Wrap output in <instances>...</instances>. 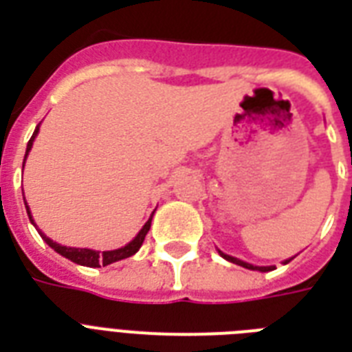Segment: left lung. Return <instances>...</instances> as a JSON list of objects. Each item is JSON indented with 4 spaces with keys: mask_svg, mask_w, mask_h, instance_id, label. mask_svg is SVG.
<instances>
[{
    "mask_svg": "<svg viewBox=\"0 0 352 352\" xmlns=\"http://www.w3.org/2000/svg\"><path fill=\"white\" fill-rule=\"evenodd\" d=\"M219 254L223 257H225L226 261H230V263H235V265H239V267H245V268H248V270H259V272H268V270H272L274 267H254V265H250V263H245V261H241V259H237V257H232V256H228V254H225V252H221L219 250ZM290 259H292V257H290ZM290 259H287V261H285V265H287V263L290 261Z\"/></svg>",
    "mask_w": 352,
    "mask_h": 352,
    "instance_id": "1",
    "label": "left lung"
}]
</instances>
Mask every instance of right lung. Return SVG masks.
Segmentation results:
<instances>
[{
	"mask_svg": "<svg viewBox=\"0 0 352 352\" xmlns=\"http://www.w3.org/2000/svg\"><path fill=\"white\" fill-rule=\"evenodd\" d=\"M38 131H40V126H36L34 133H32V137H30L29 144H27V151H25V159H27V155H29L30 148H32V142H34L36 135H38ZM25 166V164H23ZM25 208H27V214H29V219L30 223L36 226L34 219H32V215H30V210L29 206H27V203H25ZM151 219H153V214H151V217L148 219V223L142 226V230L138 232L137 237L131 241V243H127L126 246H122V248H117V250H107V252H96V250H89V248H73V246H63V245H58V243H54L52 239H49L43 232H40V235L43 237V241H45L47 245L51 246L52 250L58 252L60 256L67 257V259H71L73 263H76V265H84V267H106V265H111V263L115 261H120V259H126V257H131L133 254H137L138 248L142 246L144 243V237H146V234L149 232V226H151Z\"/></svg>",
	"mask_w": 352,
	"mask_h": 352,
	"instance_id": "1",
	"label": "right lung"
}]
</instances>
